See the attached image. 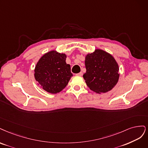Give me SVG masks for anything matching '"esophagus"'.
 <instances>
[{
  "label": "esophagus",
  "instance_id": "1",
  "mask_svg": "<svg viewBox=\"0 0 148 148\" xmlns=\"http://www.w3.org/2000/svg\"><path fill=\"white\" fill-rule=\"evenodd\" d=\"M82 75H83V73H82V72H80V73H79L76 74V75H78V76H82Z\"/></svg>",
  "mask_w": 148,
  "mask_h": 148
}]
</instances>
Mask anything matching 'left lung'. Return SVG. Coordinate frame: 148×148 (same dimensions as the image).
Segmentation results:
<instances>
[{
	"instance_id": "left-lung-1",
	"label": "left lung",
	"mask_w": 148,
	"mask_h": 148,
	"mask_svg": "<svg viewBox=\"0 0 148 148\" xmlns=\"http://www.w3.org/2000/svg\"><path fill=\"white\" fill-rule=\"evenodd\" d=\"M86 73L83 77L92 91L106 93L110 91L118 82L119 66L113 56L97 49L85 57Z\"/></svg>"
}]
</instances>
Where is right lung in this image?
I'll list each match as a JSON object with an SVG mask.
<instances>
[{"label":"right lung","instance_id":"obj_1","mask_svg":"<svg viewBox=\"0 0 148 148\" xmlns=\"http://www.w3.org/2000/svg\"><path fill=\"white\" fill-rule=\"evenodd\" d=\"M66 55L51 51L38 61L34 77L42 88L50 93L61 92L68 85L73 76L71 66L66 63Z\"/></svg>","mask_w":148,"mask_h":148}]
</instances>
